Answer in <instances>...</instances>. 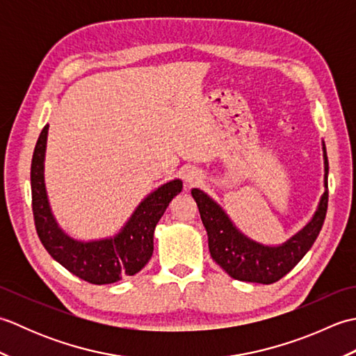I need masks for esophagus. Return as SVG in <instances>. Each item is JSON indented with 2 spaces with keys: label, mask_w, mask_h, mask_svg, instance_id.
<instances>
[{
  "label": "esophagus",
  "mask_w": 356,
  "mask_h": 356,
  "mask_svg": "<svg viewBox=\"0 0 356 356\" xmlns=\"http://www.w3.org/2000/svg\"><path fill=\"white\" fill-rule=\"evenodd\" d=\"M200 179H202V174L195 170H188L184 174V180L188 186H194L195 184H199Z\"/></svg>",
  "instance_id": "1"
}]
</instances>
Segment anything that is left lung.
<instances>
[{"label": "left lung", "mask_w": 356, "mask_h": 356, "mask_svg": "<svg viewBox=\"0 0 356 356\" xmlns=\"http://www.w3.org/2000/svg\"><path fill=\"white\" fill-rule=\"evenodd\" d=\"M324 151V186L327 188L329 162ZM193 197L197 203L200 218L208 234V246L213 260L225 272L240 280L261 284H272L292 270L318 237L327 213L329 193L323 194L314 218L298 234L282 246H264L243 236L217 203L203 191L194 188Z\"/></svg>", "instance_id": "obj_1"}]
</instances>
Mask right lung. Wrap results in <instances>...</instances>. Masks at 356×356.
<instances>
[{"label": "right lung", "mask_w": 356, "mask_h": 356, "mask_svg": "<svg viewBox=\"0 0 356 356\" xmlns=\"http://www.w3.org/2000/svg\"><path fill=\"white\" fill-rule=\"evenodd\" d=\"M49 125L38 138L30 168L32 182V209L35 228L42 246L59 264L73 275L92 284H110L122 277L134 275L145 266L153 255V236L170 202L182 191L179 179L157 188L140 202L130 220L116 237L78 241L59 228L51 216L44 185V154Z\"/></svg>", "instance_id": "obj_1"}]
</instances>
